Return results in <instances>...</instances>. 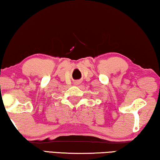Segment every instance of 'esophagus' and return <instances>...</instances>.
<instances>
[{"instance_id": "esophagus-1", "label": "esophagus", "mask_w": 160, "mask_h": 160, "mask_svg": "<svg viewBox=\"0 0 160 160\" xmlns=\"http://www.w3.org/2000/svg\"><path fill=\"white\" fill-rule=\"evenodd\" d=\"M81 83H82V82H81L80 80H77V82H75V83H75L76 85H78V84H80Z\"/></svg>"}]
</instances>
